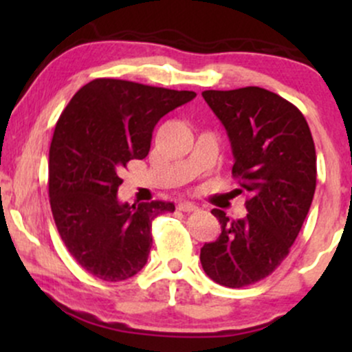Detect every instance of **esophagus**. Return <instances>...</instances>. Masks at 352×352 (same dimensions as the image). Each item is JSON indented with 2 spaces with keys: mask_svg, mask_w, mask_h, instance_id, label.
<instances>
[{
  "mask_svg": "<svg viewBox=\"0 0 352 352\" xmlns=\"http://www.w3.org/2000/svg\"><path fill=\"white\" fill-rule=\"evenodd\" d=\"M177 208H179L180 212H195L199 207H197L195 204H192V201H180V204L177 205Z\"/></svg>",
  "mask_w": 352,
  "mask_h": 352,
  "instance_id": "34e87169",
  "label": "esophagus"
}]
</instances>
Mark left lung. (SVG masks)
I'll list each match as a JSON object with an SVG mask.
<instances>
[{
	"label": "left lung",
	"instance_id": "obj_1",
	"mask_svg": "<svg viewBox=\"0 0 352 352\" xmlns=\"http://www.w3.org/2000/svg\"><path fill=\"white\" fill-rule=\"evenodd\" d=\"M232 144L246 217L213 208L221 233L200 250L204 272L218 285L243 288L272 274L288 256L316 190V151L300 109L261 87L204 91Z\"/></svg>",
	"mask_w": 352,
	"mask_h": 352
}]
</instances>
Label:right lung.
<instances>
[{
    "label": "right lung",
    "instance_id": "right-lung-1",
    "mask_svg": "<svg viewBox=\"0 0 352 352\" xmlns=\"http://www.w3.org/2000/svg\"><path fill=\"white\" fill-rule=\"evenodd\" d=\"M193 91L94 79L79 89L56 124L50 148V201L64 245L104 281L134 276L147 263L152 221L172 201L120 204V172L151 151L157 122L195 98Z\"/></svg>",
    "mask_w": 352,
    "mask_h": 352
}]
</instances>
